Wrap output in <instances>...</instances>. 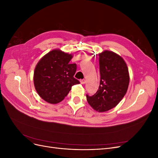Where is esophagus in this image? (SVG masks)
Here are the masks:
<instances>
[{"label":"esophagus","mask_w":158,"mask_h":158,"mask_svg":"<svg viewBox=\"0 0 158 158\" xmlns=\"http://www.w3.org/2000/svg\"><path fill=\"white\" fill-rule=\"evenodd\" d=\"M80 84H84L85 83V79L80 80Z\"/></svg>","instance_id":"34e87169"}]
</instances>
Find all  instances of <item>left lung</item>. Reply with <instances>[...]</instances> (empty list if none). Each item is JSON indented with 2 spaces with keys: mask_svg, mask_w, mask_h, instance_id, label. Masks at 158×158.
I'll return each instance as SVG.
<instances>
[{
  "mask_svg": "<svg viewBox=\"0 0 158 158\" xmlns=\"http://www.w3.org/2000/svg\"><path fill=\"white\" fill-rule=\"evenodd\" d=\"M100 83L92 96L86 95L89 106L99 113L116 107L126 94L130 76L123 57L113 51L105 50L99 54Z\"/></svg>",
  "mask_w": 158,
  "mask_h": 158,
  "instance_id": "left-lung-1",
  "label": "left lung"
}]
</instances>
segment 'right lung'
I'll return each instance as SVG.
<instances>
[{"label":"right lung","instance_id":"1","mask_svg":"<svg viewBox=\"0 0 158 158\" xmlns=\"http://www.w3.org/2000/svg\"><path fill=\"white\" fill-rule=\"evenodd\" d=\"M73 55L59 49L45 55L38 62L33 74V84L40 96L49 103L63 101L72 86L80 84L74 78L76 64H70Z\"/></svg>","mask_w":158,"mask_h":158}]
</instances>
